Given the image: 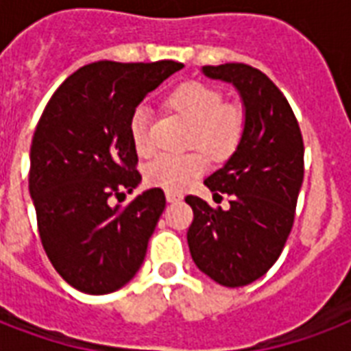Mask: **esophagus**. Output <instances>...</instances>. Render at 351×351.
Returning a JSON list of instances; mask_svg holds the SVG:
<instances>
[{"label": "esophagus", "mask_w": 351, "mask_h": 351, "mask_svg": "<svg viewBox=\"0 0 351 351\" xmlns=\"http://www.w3.org/2000/svg\"><path fill=\"white\" fill-rule=\"evenodd\" d=\"M165 198H167V202H178V200H182V195L176 191H167Z\"/></svg>", "instance_id": "obj_1"}]
</instances>
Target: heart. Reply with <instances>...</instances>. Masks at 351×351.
<instances>
[{"mask_svg":"<svg viewBox=\"0 0 351 351\" xmlns=\"http://www.w3.org/2000/svg\"><path fill=\"white\" fill-rule=\"evenodd\" d=\"M224 96L213 85L204 82H184L165 98L169 111L189 123L187 145H198L184 154H162L145 167V182L165 191H180L206 169V154L217 160L228 158L239 147L245 131V112L234 101H222ZM129 136L140 156L154 151L151 114L136 107L129 120Z\"/></svg>","mask_w":351,"mask_h":351,"instance_id":"1","label":"heart"}]
</instances>
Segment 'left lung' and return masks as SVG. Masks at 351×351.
I'll use <instances>...</instances> for the list:
<instances>
[{
    "label": "left lung",
    "mask_w": 351,
    "mask_h": 351,
    "mask_svg": "<svg viewBox=\"0 0 351 351\" xmlns=\"http://www.w3.org/2000/svg\"><path fill=\"white\" fill-rule=\"evenodd\" d=\"M202 71L239 89L245 131L224 167L204 180L215 200L230 197V209L186 197L195 215L187 244L200 271L240 288L261 278L282 253L304 178V142L286 96L258 69L224 63Z\"/></svg>",
    "instance_id": "left-lung-1"
}]
</instances>
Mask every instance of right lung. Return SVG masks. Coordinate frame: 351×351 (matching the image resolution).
Segmentation results:
<instances>
[{
	"mask_svg": "<svg viewBox=\"0 0 351 351\" xmlns=\"http://www.w3.org/2000/svg\"><path fill=\"white\" fill-rule=\"evenodd\" d=\"M184 63L96 62L51 96L30 145L29 191L49 261L73 288L112 293L142 266L165 208L153 187L127 206L112 197L140 184L129 120L138 104Z\"/></svg>",
	"mask_w": 351,
	"mask_h": 351,
	"instance_id": "1",
	"label": "right lung"
}]
</instances>
